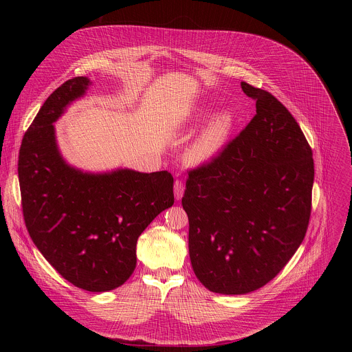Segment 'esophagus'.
<instances>
[{
	"instance_id": "1",
	"label": "esophagus",
	"mask_w": 352,
	"mask_h": 352,
	"mask_svg": "<svg viewBox=\"0 0 352 352\" xmlns=\"http://www.w3.org/2000/svg\"><path fill=\"white\" fill-rule=\"evenodd\" d=\"M174 196L177 200H181L184 196V184L179 179L174 182Z\"/></svg>"
}]
</instances>
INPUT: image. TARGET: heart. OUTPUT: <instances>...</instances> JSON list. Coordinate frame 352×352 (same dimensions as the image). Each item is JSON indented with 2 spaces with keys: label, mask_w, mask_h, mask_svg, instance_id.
Wrapping results in <instances>:
<instances>
[{
  "label": "heart",
  "mask_w": 352,
  "mask_h": 352,
  "mask_svg": "<svg viewBox=\"0 0 352 352\" xmlns=\"http://www.w3.org/2000/svg\"><path fill=\"white\" fill-rule=\"evenodd\" d=\"M210 114L208 107H197L184 116V122L195 124L204 121ZM234 126V116L230 111L217 114L200 133L190 142L184 152V162L190 167L210 163L223 150Z\"/></svg>",
  "instance_id": "b5f03b06"
}]
</instances>
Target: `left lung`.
<instances>
[{
	"mask_svg": "<svg viewBox=\"0 0 352 352\" xmlns=\"http://www.w3.org/2000/svg\"><path fill=\"white\" fill-rule=\"evenodd\" d=\"M256 116L210 163L189 173L182 208L192 269L209 291L252 292L288 263L311 216L312 148L266 90L241 82Z\"/></svg>",
	"mask_w": 352,
	"mask_h": 352,
	"instance_id": "left-lung-1",
	"label": "left lung"
}]
</instances>
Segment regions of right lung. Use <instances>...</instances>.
<instances>
[{
    "mask_svg": "<svg viewBox=\"0 0 352 352\" xmlns=\"http://www.w3.org/2000/svg\"><path fill=\"white\" fill-rule=\"evenodd\" d=\"M90 85L78 76L50 94L22 139L18 177L25 224L45 261L74 285L106 292L133 273L139 235L174 205V178L129 168L89 173L65 162L54 122Z\"/></svg>",
    "mask_w": 352,
    "mask_h": 352,
    "instance_id": "1",
    "label": "right lung"
}]
</instances>
